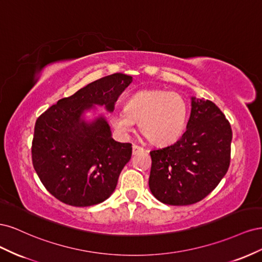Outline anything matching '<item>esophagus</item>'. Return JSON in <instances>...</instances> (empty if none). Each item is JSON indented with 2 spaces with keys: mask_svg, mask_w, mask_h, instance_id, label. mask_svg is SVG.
<instances>
[{
  "mask_svg": "<svg viewBox=\"0 0 262 262\" xmlns=\"http://www.w3.org/2000/svg\"><path fill=\"white\" fill-rule=\"evenodd\" d=\"M143 150H144L143 147H141V146H139L137 144H133V146H132V153H133V155H137V154H139L141 152H143Z\"/></svg>",
  "mask_w": 262,
  "mask_h": 262,
  "instance_id": "obj_1",
  "label": "esophagus"
}]
</instances>
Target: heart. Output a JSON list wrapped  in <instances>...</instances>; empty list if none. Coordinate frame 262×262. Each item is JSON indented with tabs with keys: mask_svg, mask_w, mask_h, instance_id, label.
<instances>
[{
	"mask_svg": "<svg viewBox=\"0 0 262 262\" xmlns=\"http://www.w3.org/2000/svg\"><path fill=\"white\" fill-rule=\"evenodd\" d=\"M188 118L187 102L181 95L166 90L138 92L125 101L124 110L110 116V122L122 134L139 122L141 133L150 143L170 144L180 138Z\"/></svg>",
	"mask_w": 262,
	"mask_h": 262,
	"instance_id": "b5f03b06",
	"label": "heart"
}]
</instances>
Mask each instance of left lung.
Listing matches in <instances>:
<instances>
[{
  "mask_svg": "<svg viewBox=\"0 0 262 262\" xmlns=\"http://www.w3.org/2000/svg\"><path fill=\"white\" fill-rule=\"evenodd\" d=\"M232 128L211 100L191 97L187 130L175 143L150 150V192L169 205L204 199L225 176L231 162Z\"/></svg>",
  "mask_w": 262,
  "mask_h": 262,
  "instance_id": "1",
  "label": "left lung"
}]
</instances>
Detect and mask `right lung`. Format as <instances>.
<instances>
[{"mask_svg": "<svg viewBox=\"0 0 262 262\" xmlns=\"http://www.w3.org/2000/svg\"><path fill=\"white\" fill-rule=\"evenodd\" d=\"M132 76L115 73L60 99L37 119L31 145L34 168L46 189L61 202L91 207L113 194L132 144L112 138L106 119L82 118L94 105L109 113Z\"/></svg>", "mask_w": 262, "mask_h": 262, "instance_id": "1", "label": "right lung"}]
</instances>
